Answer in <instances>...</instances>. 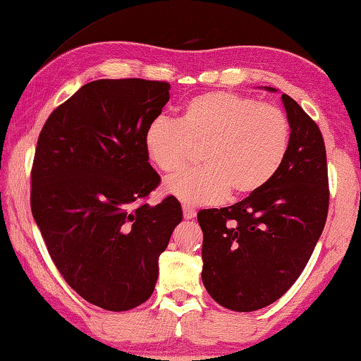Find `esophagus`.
<instances>
[{
    "label": "esophagus",
    "instance_id": "34e87169",
    "mask_svg": "<svg viewBox=\"0 0 361 361\" xmlns=\"http://www.w3.org/2000/svg\"><path fill=\"white\" fill-rule=\"evenodd\" d=\"M182 213H183V218H185V219H193L196 216V210L188 207V205H183Z\"/></svg>",
    "mask_w": 361,
    "mask_h": 361
}]
</instances>
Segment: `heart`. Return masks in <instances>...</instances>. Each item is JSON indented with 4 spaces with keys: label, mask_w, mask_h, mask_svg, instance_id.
Returning <instances> with one entry per match:
<instances>
[{
    "label": "heart",
    "mask_w": 361,
    "mask_h": 361,
    "mask_svg": "<svg viewBox=\"0 0 361 361\" xmlns=\"http://www.w3.org/2000/svg\"><path fill=\"white\" fill-rule=\"evenodd\" d=\"M290 121L283 110L233 92L196 94L179 120L157 116L145 132V148L160 171L185 168L202 148L201 170L165 182V191L188 205H212L231 193L262 190L283 164L290 146Z\"/></svg>",
    "instance_id": "b5f03b06"
}]
</instances>
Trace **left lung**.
Listing matches in <instances>:
<instances>
[{"mask_svg":"<svg viewBox=\"0 0 361 361\" xmlns=\"http://www.w3.org/2000/svg\"><path fill=\"white\" fill-rule=\"evenodd\" d=\"M282 101L291 135L274 178L231 207L197 213L204 286L219 305L235 312L259 310L283 296L326 226L330 191L324 138L296 101L285 93Z\"/></svg>","mask_w":361,"mask_h":361,"instance_id":"1","label":"left lung"}]
</instances>
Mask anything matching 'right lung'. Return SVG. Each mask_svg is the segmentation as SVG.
Returning a JSON list of instances; mask_svg holds the SVG:
<instances>
[{"instance_id": "obj_1", "label": "right lung", "mask_w": 361, "mask_h": 361, "mask_svg": "<svg viewBox=\"0 0 361 361\" xmlns=\"http://www.w3.org/2000/svg\"><path fill=\"white\" fill-rule=\"evenodd\" d=\"M165 80L88 82L43 124L31 170V210L51 260L87 302L130 310L151 298L159 257L180 204H146L160 176L145 132L170 99Z\"/></svg>"}]
</instances>
